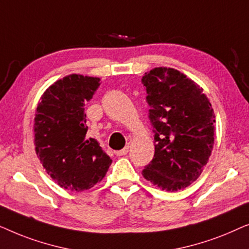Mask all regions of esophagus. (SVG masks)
Returning <instances> with one entry per match:
<instances>
[{
	"label": "esophagus",
	"instance_id": "obj_1",
	"mask_svg": "<svg viewBox=\"0 0 249 249\" xmlns=\"http://www.w3.org/2000/svg\"><path fill=\"white\" fill-rule=\"evenodd\" d=\"M128 152H129V146H125L124 148L120 149V151H115V155H117V156H122V155L127 154Z\"/></svg>",
	"mask_w": 249,
	"mask_h": 249
}]
</instances>
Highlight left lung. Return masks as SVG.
<instances>
[{
    "mask_svg": "<svg viewBox=\"0 0 249 249\" xmlns=\"http://www.w3.org/2000/svg\"><path fill=\"white\" fill-rule=\"evenodd\" d=\"M142 81L155 145L142 177L166 192L185 189L202 175L212 153V105L199 85L173 68H154Z\"/></svg>",
    "mask_w": 249,
    "mask_h": 249,
    "instance_id": "8db88e82",
    "label": "left lung"
}]
</instances>
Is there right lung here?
Masks as SVG:
<instances>
[{
    "mask_svg": "<svg viewBox=\"0 0 249 249\" xmlns=\"http://www.w3.org/2000/svg\"><path fill=\"white\" fill-rule=\"evenodd\" d=\"M100 78L69 74L51 85L37 104L35 151L47 175L71 192L90 189L107 175L112 160L94 138H87L85 104Z\"/></svg>",
    "mask_w": 249,
    "mask_h": 249,
    "instance_id": "right-lung-1",
    "label": "right lung"
}]
</instances>
